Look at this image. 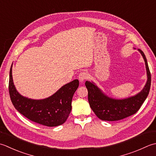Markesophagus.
Listing matches in <instances>:
<instances>
[{
  "mask_svg": "<svg viewBox=\"0 0 156 156\" xmlns=\"http://www.w3.org/2000/svg\"><path fill=\"white\" fill-rule=\"evenodd\" d=\"M88 78V74L87 72H82L80 73V74L78 76V78L80 82H83L84 80H87Z\"/></svg>",
  "mask_w": 156,
  "mask_h": 156,
  "instance_id": "1",
  "label": "esophagus"
}]
</instances>
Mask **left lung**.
<instances>
[{
	"label": "left lung",
	"mask_w": 156,
	"mask_h": 156,
	"mask_svg": "<svg viewBox=\"0 0 156 156\" xmlns=\"http://www.w3.org/2000/svg\"><path fill=\"white\" fill-rule=\"evenodd\" d=\"M144 59L147 69V81L143 89L135 96L124 99L109 98L102 93L93 82L87 81L88 100L90 107L99 119L105 121H116L135 114L141 108L149 94L151 87V73L145 55L139 49Z\"/></svg>",
	"instance_id": "1"
}]
</instances>
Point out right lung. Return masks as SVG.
I'll return each instance as SVG.
<instances>
[{
	"mask_svg": "<svg viewBox=\"0 0 156 156\" xmlns=\"http://www.w3.org/2000/svg\"><path fill=\"white\" fill-rule=\"evenodd\" d=\"M79 86L78 80L64 85L48 98L34 100L21 96L15 89L12 77V66L9 73V91L13 106L30 120L47 126L63 124L72 110V100Z\"/></svg>",
	"mask_w": 156,
	"mask_h": 156,
	"instance_id": "add662e5",
	"label": "right lung"
}]
</instances>
